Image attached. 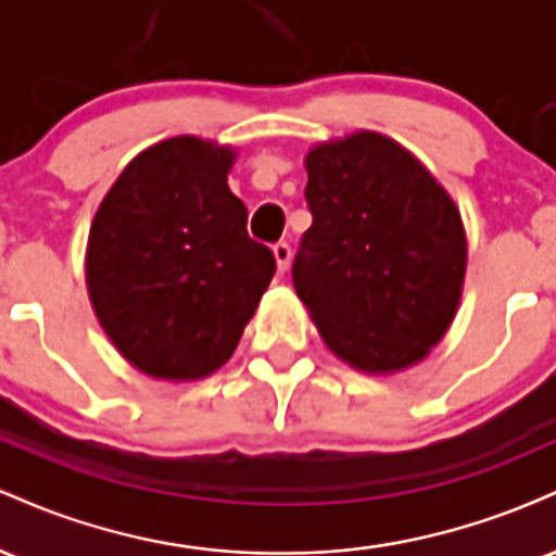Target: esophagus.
Masks as SVG:
<instances>
[{"mask_svg":"<svg viewBox=\"0 0 556 556\" xmlns=\"http://www.w3.org/2000/svg\"><path fill=\"white\" fill-rule=\"evenodd\" d=\"M271 251H274V258H277V269L279 271H287V266H290L292 248L287 245V242H277V245H274Z\"/></svg>","mask_w":556,"mask_h":556,"instance_id":"1","label":"esophagus"}]
</instances>
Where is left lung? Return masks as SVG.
Here are the masks:
<instances>
[{"mask_svg":"<svg viewBox=\"0 0 556 556\" xmlns=\"http://www.w3.org/2000/svg\"><path fill=\"white\" fill-rule=\"evenodd\" d=\"M314 225L292 264L298 298L331 353L366 374L424 361L463 295L468 240L450 193L381 132L305 156Z\"/></svg>","mask_w":556,"mask_h":556,"instance_id":"8db88e82","label":"left lung"}]
</instances>
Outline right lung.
Instances as JSON below:
<instances>
[{
    "label": "right lung",
    "instance_id": "add662e5",
    "mask_svg": "<svg viewBox=\"0 0 556 556\" xmlns=\"http://www.w3.org/2000/svg\"><path fill=\"white\" fill-rule=\"evenodd\" d=\"M229 146L177 136L140 151L93 216L86 282L101 329L146 376L193 381L232 358L277 261L248 238Z\"/></svg>",
    "mask_w": 556,
    "mask_h": 556
}]
</instances>
